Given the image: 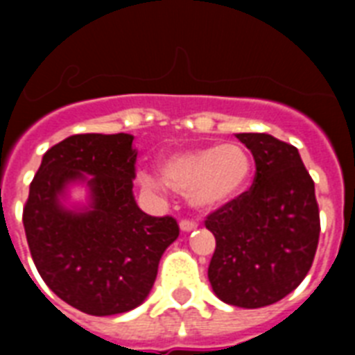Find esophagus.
<instances>
[{
  "mask_svg": "<svg viewBox=\"0 0 355 355\" xmlns=\"http://www.w3.org/2000/svg\"><path fill=\"white\" fill-rule=\"evenodd\" d=\"M195 228H197V223L195 221H189V219H182V221H180V230H182V232H191Z\"/></svg>",
  "mask_w": 355,
  "mask_h": 355,
  "instance_id": "obj_1",
  "label": "esophagus"
}]
</instances>
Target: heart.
<instances>
[{
	"label": "heart",
	"mask_w": 355,
	"mask_h": 355,
	"mask_svg": "<svg viewBox=\"0 0 355 355\" xmlns=\"http://www.w3.org/2000/svg\"><path fill=\"white\" fill-rule=\"evenodd\" d=\"M164 182L188 193L197 208L214 210L236 200L245 191L252 175V158L239 144L178 150L160 162ZM139 184L150 191H160L162 180L147 171L138 175Z\"/></svg>",
	"instance_id": "1"
}]
</instances>
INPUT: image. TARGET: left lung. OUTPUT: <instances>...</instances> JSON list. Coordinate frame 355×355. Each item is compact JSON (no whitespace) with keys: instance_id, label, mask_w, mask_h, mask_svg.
Returning a JSON list of instances; mask_svg holds the SVG:
<instances>
[{"instance_id":"left-lung-1","label":"left lung","mask_w":355,"mask_h":355,"mask_svg":"<svg viewBox=\"0 0 355 355\" xmlns=\"http://www.w3.org/2000/svg\"><path fill=\"white\" fill-rule=\"evenodd\" d=\"M256 162L248 191L206 217L216 236L211 289L237 308H263L306 278L319 245L315 184L297 147L263 132L236 134Z\"/></svg>"}]
</instances>
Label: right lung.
Wrapping results in <instances>:
<instances>
[{
  "instance_id": "right-lung-1",
  "label": "right lung",
  "mask_w": 355,
  "mask_h": 355,
  "mask_svg": "<svg viewBox=\"0 0 355 355\" xmlns=\"http://www.w3.org/2000/svg\"><path fill=\"white\" fill-rule=\"evenodd\" d=\"M134 136L75 134L47 150L29 188L24 228L42 280L83 313L107 317L138 308L153 289L164 250L178 237L173 217L139 210ZM85 182L91 202L62 205L69 183Z\"/></svg>"
}]
</instances>
